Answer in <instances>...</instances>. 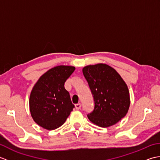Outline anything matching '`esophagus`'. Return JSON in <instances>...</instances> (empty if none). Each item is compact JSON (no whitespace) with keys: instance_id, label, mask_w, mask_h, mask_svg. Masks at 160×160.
<instances>
[{"instance_id":"esophagus-1","label":"esophagus","mask_w":160,"mask_h":160,"mask_svg":"<svg viewBox=\"0 0 160 160\" xmlns=\"http://www.w3.org/2000/svg\"><path fill=\"white\" fill-rule=\"evenodd\" d=\"M81 106H82V105H81V104H80V103H78V104H76V105H75V107H76V108L77 110H79V109H80Z\"/></svg>"}]
</instances>
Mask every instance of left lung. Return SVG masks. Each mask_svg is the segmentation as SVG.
<instances>
[{"label":"left lung","instance_id":"1","mask_svg":"<svg viewBox=\"0 0 160 160\" xmlns=\"http://www.w3.org/2000/svg\"><path fill=\"white\" fill-rule=\"evenodd\" d=\"M82 73L94 100V108L88 118L101 127L116 124L127 113L130 105L124 81L113 68L105 64L84 67Z\"/></svg>","mask_w":160,"mask_h":160}]
</instances>
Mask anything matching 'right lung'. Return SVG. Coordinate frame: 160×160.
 <instances>
[{
  "instance_id": "1",
  "label": "right lung",
  "mask_w": 160,
  "mask_h": 160,
  "mask_svg": "<svg viewBox=\"0 0 160 160\" xmlns=\"http://www.w3.org/2000/svg\"><path fill=\"white\" fill-rule=\"evenodd\" d=\"M76 69L71 66H58L39 78L30 94L32 117L42 128L54 130L61 127L75 107L64 83Z\"/></svg>"
}]
</instances>
